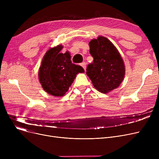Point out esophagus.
I'll return each mask as SVG.
<instances>
[{
	"label": "esophagus",
	"mask_w": 159,
	"mask_h": 159,
	"mask_svg": "<svg viewBox=\"0 0 159 159\" xmlns=\"http://www.w3.org/2000/svg\"><path fill=\"white\" fill-rule=\"evenodd\" d=\"M80 65L82 66V68H84V70H86V62H82L80 64Z\"/></svg>",
	"instance_id": "34e87169"
}]
</instances>
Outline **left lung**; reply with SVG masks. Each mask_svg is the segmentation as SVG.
<instances>
[{
  "label": "left lung",
  "mask_w": 159,
  "mask_h": 159,
  "mask_svg": "<svg viewBox=\"0 0 159 159\" xmlns=\"http://www.w3.org/2000/svg\"><path fill=\"white\" fill-rule=\"evenodd\" d=\"M93 61L87 66L86 74L95 89L107 93L118 88L125 75V66L119 51L107 38L99 36L89 43Z\"/></svg>",
  "instance_id": "left-lung-1"
}]
</instances>
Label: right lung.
<instances>
[{
  "label": "right lung",
  "mask_w": 159,
  "mask_h": 159,
  "mask_svg": "<svg viewBox=\"0 0 159 159\" xmlns=\"http://www.w3.org/2000/svg\"><path fill=\"white\" fill-rule=\"evenodd\" d=\"M63 46L50 48L44 55L39 71V79L44 90L55 97H62L68 91L82 67L73 64L68 52L61 53Z\"/></svg>",
  "instance_id": "obj_1"
}]
</instances>
